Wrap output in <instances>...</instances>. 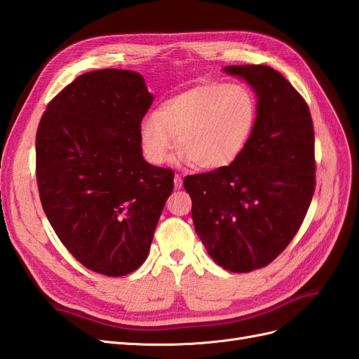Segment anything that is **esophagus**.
<instances>
[{
  "instance_id": "34e87169",
  "label": "esophagus",
  "mask_w": 359,
  "mask_h": 359,
  "mask_svg": "<svg viewBox=\"0 0 359 359\" xmlns=\"http://www.w3.org/2000/svg\"><path fill=\"white\" fill-rule=\"evenodd\" d=\"M173 184H175V189H181L182 187V178H181V175H175V178H173Z\"/></svg>"
}]
</instances>
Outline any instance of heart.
<instances>
[{
  "mask_svg": "<svg viewBox=\"0 0 359 359\" xmlns=\"http://www.w3.org/2000/svg\"><path fill=\"white\" fill-rule=\"evenodd\" d=\"M257 104L243 83H203L163 102L139 126L147 161L161 165L175 137L180 158L203 170L229 166L253 133Z\"/></svg>",
  "mask_w": 359,
  "mask_h": 359,
  "instance_id": "1",
  "label": "heart"
}]
</instances>
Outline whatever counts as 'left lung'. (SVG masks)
<instances>
[{
    "mask_svg": "<svg viewBox=\"0 0 359 359\" xmlns=\"http://www.w3.org/2000/svg\"><path fill=\"white\" fill-rule=\"evenodd\" d=\"M257 95L253 133L229 166L184 178L194 229L217 265L232 273L264 268L304 222L316 186L310 109L280 72L227 66Z\"/></svg>",
    "mask_w": 359,
    "mask_h": 359,
    "instance_id": "8db88e82",
    "label": "left lung"
}]
</instances>
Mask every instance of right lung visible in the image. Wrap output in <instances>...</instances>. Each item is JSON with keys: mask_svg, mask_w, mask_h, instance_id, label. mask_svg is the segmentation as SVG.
<instances>
[{"mask_svg": "<svg viewBox=\"0 0 359 359\" xmlns=\"http://www.w3.org/2000/svg\"><path fill=\"white\" fill-rule=\"evenodd\" d=\"M154 97L132 70L76 78L49 102L36 135L43 211L76 260L109 277L145 262L173 170L142 157L139 126Z\"/></svg>", "mask_w": 359, "mask_h": 359, "instance_id": "right-lung-1", "label": "right lung"}]
</instances>
